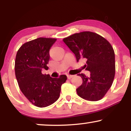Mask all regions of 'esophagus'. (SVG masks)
<instances>
[{
  "instance_id": "obj_1",
  "label": "esophagus",
  "mask_w": 131,
  "mask_h": 131,
  "mask_svg": "<svg viewBox=\"0 0 131 131\" xmlns=\"http://www.w3.org/2000/svg\"><path fill=\"white\" fill-rule=\"evenodd\" d=\"M73 77V75H70V74H68L67 75V78L68 79H71V78H72Z\"/></svg>"
}]
</instances>
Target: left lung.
Masks as SVG:
<instances>
[{
	"instance_id": "left-lung-1",
	"label": "left lung",
	"mask_w": 131,
	"mask_h": 131,
	"mask_svg": "<svg viewBox=\"0 0 131 131\" xmlns=\"http://www.w3.org/2000/svg\"><path fill=\"white\" fill-rule=\"evenodd\" d=\"M63 42L74 53L78 62L85 59V70L90 77L78 74L82 84L76 89L81 98L89 101L101 100L112 86L115 74V52L104 37L90 31H84L64 38Z\"/></svg>"
}]
</instances>
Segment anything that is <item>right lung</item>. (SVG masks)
I'll use <instances>...</instances> for the list:
<instances>
[{
    "label": "right lung",
    "instance_id": "add662e5",
    "mask_svg": "<svg viewBox=\"0 0 131 131\" xmlns=\"http://www.w3.org/2000/svg\"><path fill=\"white\" fill-rule=\"evenodd\" d=\"M57 39L39 37L23 44L16 55L15 71L19 89L35 106L46 107L58 100L61 86L66 82V75L58 78L43 74L47 70L49 50Z\"/></svg>",
    "mask_w": 131,
    "mask_h": 131
}]
</instances>
